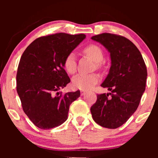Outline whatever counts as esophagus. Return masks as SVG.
Instances as JSON below:
<instances>
[{"instance_id":"obj_1","label":"esophagus","mask_w":158,"mask_h":158,"mask_svg":"<svg viewBox=\"0 0 158 158\" xmlns=\"http://www.w3.org/2000/svg\"><path fill=\"white\" fill-rule=\"evenodd\" d=\"M85 94H86V91H84V90H81V96H84Z\"/></svg>"}]
</instances>
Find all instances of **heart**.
<instances>
[{"label":"heart","instance_id":"b5f03b06","mask_svg":"<svg viewBox=\"0 0 158 158\" xmlns=\"http://www.w3.org/2000/svg\"><path fill=\"white\" fill-rule=\"evenodd\" d=\"M83 52L86 55L97 62V67H100V63L104 59V53L100 47L97 44H91L83 49ZM64 68L70 74L75 73L77 71V61L73 52H70L67 55L64 60ZM99 81V76L96 73L78 74L73 78L72 85L74 88L82 90H89L94 87Z\"/></svg>","mask_w":158,"mask_h":158}]
</instances>
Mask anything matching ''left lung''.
Wrapping results in <instances>:
<instances>
[{"label": "left lung", "mask_w": 158, "mask_h": 158, "mask_svg": "<svg viewBox=\"0 0 158 158\" xmlns=\"http://www.w3.org/2000/svg\"><path fill=\"white\" fill-rule=\"evenodd\" d=\"M91 39L110 52L111 66L101 86L108 88L111 93L98 94L90 112L99 126L117 128L138 108L146 89V66L139 50L124 36L105 32Z\"/></svg>", "instance_id": "obj_1"}]
</instances>
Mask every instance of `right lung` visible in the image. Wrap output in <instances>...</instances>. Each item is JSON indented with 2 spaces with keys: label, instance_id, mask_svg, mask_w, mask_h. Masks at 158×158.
Masks as SVG:
<instances>
[{
  "label": "right lung",
  "instance_id": "right-lung-1",
  "mask_svg": "<svg viewBox=\"0 0 158 158\" xmlns=\"http://www.w3.org/2000/svg\"><path fill=\"white\" fill-rule=\"evenodd\" d=\"M85 38V34L59 32L38 38L20 59L16 89L29 119L41 129L55 128L68 119L70 104L80 91L58 92L70 79L64 69L67 55Z\"/></svg>",
  "mask_w": 158,
  "mask_h": 158
}]
</instances>
